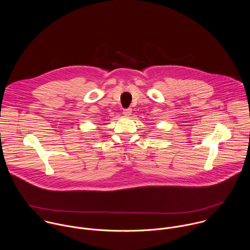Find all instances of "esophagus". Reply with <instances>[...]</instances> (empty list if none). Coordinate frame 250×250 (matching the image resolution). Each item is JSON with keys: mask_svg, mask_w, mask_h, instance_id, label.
<instances>
[{"mask_svg": "<svg viewBox=\"0 0 250 250\" xmlns=\"http://www.w3.org/2000/svg\"><path fill=\"white\" fill-rule=\"evenodd\" d=\"M123 114H124V116H126V117H129V116L132 114V108H127V109H124V110H123Z\"/></svg>", "mask_w": 250, "mask_h": 250, "instance_id": "obj_1", "label": "esophagus"}]
</instances>
